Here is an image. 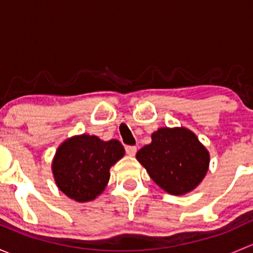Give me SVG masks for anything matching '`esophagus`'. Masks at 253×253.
<instances>
[{
  "instance_id": "34e87169",
  "label": "esophagus",
  "mask_w": 253,
  "mask_h": 253,
  "mask_svg": "<svg viewBox=\"0 0 253 253\" xmlns=\"http://www.w3.org/2000/svg\"><path fill=\"white\" fill-rule=\"evenodd\" d=\"M125 149H126L127 154L131 155V157H133V155L137 153V147H136V145H126V147H125Z\"/></svg>"
}]
</instances>
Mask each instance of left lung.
<instances>
[{"instance_id":"left-lung-1","label":"left lung","mask_w":253,"mask_h":253,"mask_svg":"<svg viewBox=\"0 0 253 253\" xmlns=\"http://www.w3.org/2000/svg\"><path fill=\"white\" fill-rule=\"evenodd\" d=\"M136 158L152 180L171 195H185L197 187L209 165L208 150L183 127L159 128Z\"/></svg>"}]
</instances>
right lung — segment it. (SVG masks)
<instances>
[{"label":"right lung","instance_id":"1","mask_svg":"<svg viewBox=\"0 0 253 253\" xmlns=\"http://www.w3.org/2000/svg\"><path fill=\"white\" fill-rule=\"evenodd\" d=\"M125 155L116 139L101 141L96 136L82 134L58 147L52 162L56 185L77 202L94 200L110 178V168Z\"/></svg>","mask_w":253,"mask_h":253}]
</instances>
